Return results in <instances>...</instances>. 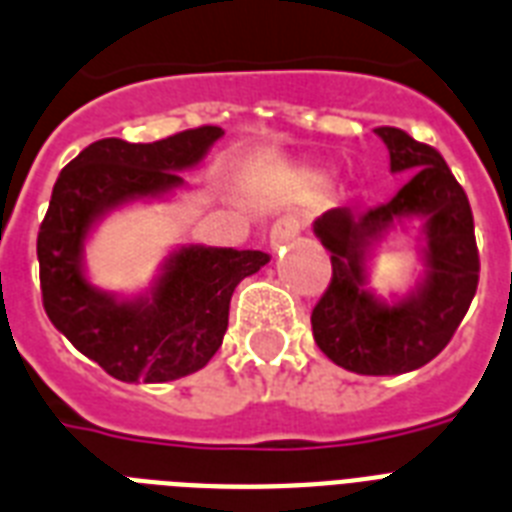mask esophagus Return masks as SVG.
I'll list each match as a JSON object with an SVG mask.
<instances>
[{"label": "esophagus", "instance_id": "1", "mask_svg": "<svg viewBox=\"0 0 512 512\" xmlns=\"http://www.w3.org/2000/svg\"><path fill=\"white\" fill-rule=\"evenodd\" d=\"M299 236V220L294 215H284V218H278L270 228V249L284 247V244L294 242Z\"/></svg>", "mask_w": 512, "mask_h": 512}]
</instances>
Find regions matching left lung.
Returning <instances> with one entry per match:
<instances>
[{
    "instance_id": "left-lung-1",
    "label": "left lung",
    "mask_w": 512,
    "mask_h": 512,
    "mask_svg": "<svg viewBox=\"0 0 512 512\" xmlns=\"http://www.w3.org/2000/svg\"><path fill=\"white\" fill-rule=\"evenodd\" d=\"M389 170L405 184L386 205L331 207L313 234L331 252V284L313 310V336L328 360L360 376L418 371L447 347L479 286V249L463 186L442 155L400 128H376ZM422 223V270L405 295L370 289L375 247L394 227Z\"/></svg>"
}]
</instances>
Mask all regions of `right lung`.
Here are the masks:
<instances>
[{
  "mask_svg": "<svg viewBox=\"0 0 512 512\" xmlns=\"http://www.w3.org/2000/svg\"><path fill=\"white\" fill-rule=\"evenodd\" d=\"M218 139V126H202L152 144L94 141L54 184L36 242L44 310L78 352L118 381L162 384L205 368L223 344L234 289L270 260L257 249L178 244L141 292L91 281L86 247L102 220L189 189L181 173L202 165Z\"/></svg>",
  "mask_w": 512,
  "mask_h": 512,
  "instance_id": "obj_1",
  "label": "right lung"
}]
</instances>
